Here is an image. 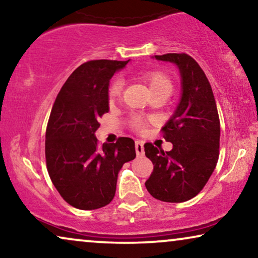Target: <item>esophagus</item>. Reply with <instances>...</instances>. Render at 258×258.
I'll list each match as a JSON object with an SVG mask.
<instances>
[{"label":"esophagus","mask_w":258,"mask_h":258,"mask_svg":"<svg viewBox=\"0 0 258 258\" xmlns=\"http://www.w3.org/2000/svg\"><path fill=\"white\" fill-rule=\"evenodd\" d=\"M135 149L137 156H143L144 155V147L142 141H136L135 142Z\"/></svg>","instance_id":"esophagus-1"}]
</instances>
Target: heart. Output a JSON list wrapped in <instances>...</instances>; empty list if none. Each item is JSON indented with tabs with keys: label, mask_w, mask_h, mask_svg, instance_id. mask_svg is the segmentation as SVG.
<instances>
[{
	"label": "heart",
	"mask_w": 258,
	"mask_h": 258,
	"mask_svg": "<svg viewBox=\"0 0 258 258\" xmlns=\"http://www.w3.org/2000/svg\"><path fill=\"white\" fill-rule=\"evenodd\" d=\"M144 82H146L150 88L151 94L157 93H167L170 95V93L174 89V83H172L171 77L168 75L163 70L158 69H150L144 70L141 74ZM123 88H124V80L122 77H115L111 81L108 87V100L109 102H115L117 98L121 96ZM148 121L142 116L135 115L133 116L132 119L129 121V125L134 132L136 133H144L147 129Z\"/></svg>",
	"instance_id": "b5f03b06"
}]
</instances>
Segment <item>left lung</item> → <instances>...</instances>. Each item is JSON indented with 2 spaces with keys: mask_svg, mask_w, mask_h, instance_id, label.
<instances>
[{
  "mask_svg": "<svg viewBox=\"0 0 258 258\" xmlns=\"http://www.w3.org/2000/svg\"><path fill=\"white\" fill-rule=\"evenodd\" d=\"M155 58L178 67L182 97L161 130L172 149L164 151L153 143L144 144L146 156L154 164L146 188L162 202H185L204 188L216 168L221 136L216 101L206 74L191 56L182 52L155 55Z\"/></svg>",
  "mask_w": 258,
  "mask_h": 258,
  "instance_id": "left-lung-1",
  "label": "left lung"
}]
</instances>
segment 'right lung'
Masks as SVG:
<instances>
[{
  "label": "right lung",
  "instance_id": "right-lung-1",
  "mask_svg": "<svg viewBox=\"0 0 258 258\" xmlns=\"http://www.w3.org/2000/svg\"><path fill=\"white\" fill-rule=\"evenodd\" d=\"M129 61L94 59L81 64L56 96L45 130V162L52 184L81 210L105 207L114 199L122 165L136 157L135 142L119 137L100 144L98 118L109 111L108 87Z\"/></svg>",
  "mask_w": 258,
  "mask_h": 258
}]
</instances>
